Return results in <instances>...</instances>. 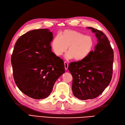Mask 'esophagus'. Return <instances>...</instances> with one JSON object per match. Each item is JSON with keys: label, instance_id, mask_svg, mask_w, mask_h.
<instances>
[{"label": "esophagus", "instance_id": "esophagus-1", "mask_svg": "<svg viewBox=\"0 0 125 125\" xmlns=\"http://www.w3.org/2000/svg\"><path fill=\"white\" fill-rule=\"evenodd\" d=\"M64 66H65V70H67L68 69V66H69V65H68V63H67L66 62H64Z\"/></svg>", "mask_w": 125, "mask_h": 125}]
</instances>
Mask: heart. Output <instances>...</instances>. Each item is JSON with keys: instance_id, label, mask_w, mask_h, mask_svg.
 <instances>
[{"instance_id": "heart-1", "label": "heart", "mask_w": 125, "mask_h": 125, "mask_svg": "<svg viewBox=\"0 0 125 125\" xmlns=\"http://www.w3.org/2000/svg\"><path fill=\"white\" fill-rule=\"evenodd\" d=\"M93 46L94 40L90 36L73 30L63 31L60 37H55L51 43V47L56 56L63 55L68 47L67 58H73L75 61L84 59Z\"/></svg>"}]
</instances>
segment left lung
I'll use <instances>...</instances> for the list:
<instances>
[{
  "label": "left lung",
  "mask_w": 125,
  "mask_h": 125,
  "mask_svg": "<svg viewBox=\"0 0 125 125\" xmlns=\"http://www.w3.org/2000/svg\"><path fill=\"white\" fill-rule=\"evenodd\" d=\"M95 33L98 43L85 58L68 66L73 77V94L80 100L94 99L104 92L113 76L114 51L103 32L88 27Z\"/></svg>",
  "instance_id": "left-lung-1"
}]
</instances>
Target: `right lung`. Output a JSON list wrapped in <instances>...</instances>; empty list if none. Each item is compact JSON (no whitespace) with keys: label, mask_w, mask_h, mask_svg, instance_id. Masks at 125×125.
I'll return each instance as SVG.
<instances>
[{"label":"right lung","mask_w":125,"mask_h":125,"mask_svg":"<svg viewBox=\"0 0 125 125\" xmlns=\"http://www.w3.org/2000/svg\"><path fill=\"white\" fill-rule=\"evenodd\" d=\"M52 32L48 29L27 32L16 42L11 57L16 84L35 99L47 98L65 72L63 61L51 51Z\"/></svg>","instance_id":"add662e5"}]
</instances>
